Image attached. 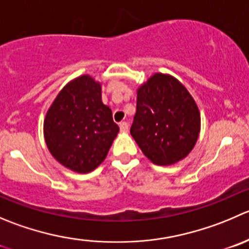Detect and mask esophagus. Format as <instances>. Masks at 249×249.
I'll return each mask as SVG.
<instances>
[{"label": "esophagus", "instance_id": "obj_1", "mask_svg": "<svg viewBox=\"0 0 249 249\" xmlns=\"http://www.w3.org/2000/svg\"><path fill=\"white\" fill-rule=\"evenodd\" d=\"M119 127L123 132H125L129 130V124H127L126 122H122V123H119Z\"/></svg>", "mask_w": 249, "mask_h": 249}]
</instances>
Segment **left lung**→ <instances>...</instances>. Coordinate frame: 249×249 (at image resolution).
<instances>
[{
  "label": "left lung",
  "mask_w": 249,
  "mask_h": 249,
  "mask_svg": "<svg viewBox=\"0 0 249 249\" xmlns=\"http://www.w3.org/2000/svg\"><path fill=\"white\" fill-rule=\"evenodd\" d=\"M201 117L185 86L165 74H154L137 90L136 114L130 134L157 165L185 158L196 144Z\"/></svg>",
  "instance_id": "obj_1"
}]
</instances>
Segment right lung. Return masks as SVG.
<instances>
[{"mask_svg": "<svg viewBox=\"0 0 249 249\" xmlns=\"http://www.w3.org/2000/svg\"><path fill=\"white\" fill-rule=\"evenodd\" d=\"M118 132L112 109L102 102L101 84L89 75L64 86L43 123L48 151L62 165L76 173L97 168Z\"/></svg>", "mask_w": 249, "mask_h": 249, "instance_id": "obj_1", "label": "right lung"}]
</instances>
